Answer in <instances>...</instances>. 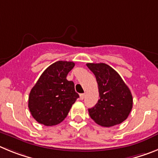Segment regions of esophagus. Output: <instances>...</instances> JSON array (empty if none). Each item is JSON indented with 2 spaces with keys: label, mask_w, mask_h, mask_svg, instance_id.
Listing matches in <instances>:
<instances>
[{
  "label": "esophagus",
  "mask_w": 158,
  "mask_h": 158,
  "mask_svg": "<svg viewBox=\"0 0 158 158\" xmlns=\"http://www.w3.org/2000/svg\"><path fill=\"white\" fill-rule=\"evenodd\" d=\"M79 98H80V100H83L85 98V94H81L79 95Z\"/></svg>",
  "instance_id": "obj_1"
}]
</instances>
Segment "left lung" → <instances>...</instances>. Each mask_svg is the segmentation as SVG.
<instances>
[{"label": "left lung", "mask_w": 158, "mask_h": 158, "mask_svg": "<svg viewBox=\"0 0 158 158\" xmlns=\"http://www.w3.org/2000/svg\"><path fill=\"white\" fill-rule=\"evenodd\" d=\"M96 77L100 98L88 109L89 116L98 124L113 127L124 121L133 105L130 89L113 68L104 63L86 64Z\"/></svg>", "instance_id": "left-lung-1"}]
</instances>
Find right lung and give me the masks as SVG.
I'll use <instances>...</instances> for the list:
<instances>
[{"label":"right lung","mask_w":158,"mask_h":158,"mask_svg":"<svg viewBox=\"0 0 158 158\" xmlns=\"http://www.w3.org/2000/svg\"><path fill=\"white\" fill-rule=\"evenodd\" d=\"M74 66L72 61L55 62L44 71L31 89L28 108L41 124L53 126L63 121L79 97L74 82L66 79Z\"/></svg>","instance_id":"1"}]
</instances>
